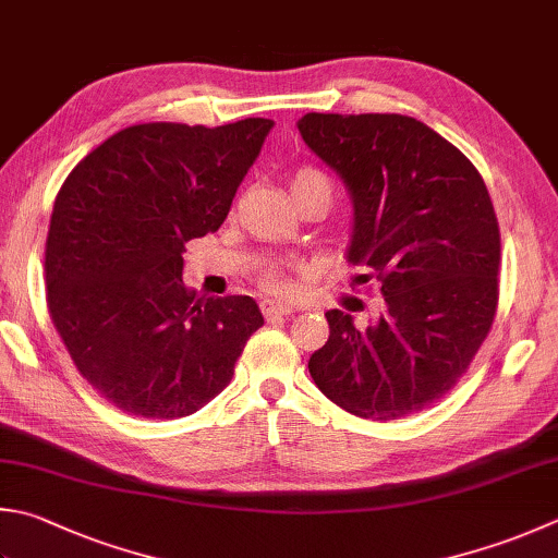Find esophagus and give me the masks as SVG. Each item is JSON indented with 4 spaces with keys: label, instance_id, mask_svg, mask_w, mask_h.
Instances as JSON below:
<instances>
[{
    "label": "esophagus",
    "instance_id": "obj_1",
    "mask_svg": "<svg viewBox=\"0 0 558 558\" xmlns=\"http://www.w3.org/2000/svg\"><path fill=\"white\" fill-rule=\"evenodd\" d=\"M262 313L267 315V318H283V315H291L293 308L291 306H281V303H275V301H262Z\"/></svg>",
    "mask_w": 558,
    "mask_h": 558
}]
</instances>
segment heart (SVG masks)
<instances>
[{"mask_svg": "<svg viewBox=\"0 0 558 558\" xmlns=\"http://www.w3.org/2000/svg\"><path fill=\"white\" fill-rule=\"evenodd\" d=\"M289 189H291V196H293V202H296V206L303 204V202H308V198H320V202L325 204V208H328L330 202H332V182H330V177L325 174L323 170H318V167H313V165L299 167V170L291 174ZM259 287L265 289V291H269V293H281L283 291V283H281V279L277 275H265V277H262L259 279Z\"/></svg>", "mask_w": 558, "mask_h": 558, "instance_id": "obj_1", "label": "heart"}]
</instances>
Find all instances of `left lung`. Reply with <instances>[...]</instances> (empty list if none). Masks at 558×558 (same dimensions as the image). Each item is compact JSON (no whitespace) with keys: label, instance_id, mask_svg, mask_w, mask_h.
Masks as SVG:
<instances>
[{"label":"left lung","instance_id":"8db88e82","mask_svg":"<svg viewBox=\"0 0 558 558\" xmlns=\"http://www.w3.org/2000/svg\"><path fill=\"white\" fill-rule=\"evenodd\" d=\"M299 131L354 204L347 259L369 267L384 315L356 328L328 311L315 386L347 413L398 420L457 386L498 308L500 228L469 157L401 113H306Z\"/></svg>","mask_w":558,"mask_h":558}]
</instances>
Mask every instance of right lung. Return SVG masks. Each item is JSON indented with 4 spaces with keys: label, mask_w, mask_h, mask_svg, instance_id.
Returning <instances> with one entry per match:
<instances>
[{
    "label": "right lung",
    "mask_w": 558,
    "mask_h": 558,
    "mask_svg": "<svg viewBox=\"0 0 558 558\" xmlns=\"http://www.w3.org/2000/svg\"><path fill=\"white\" fill-rule=\"evenodd\" d=\"M271 125H131L62 182L46 240L48 313L80 376L123 413H196L265 323L250 296L184 287L182 252L223 226Z\"/></svg>",
    "instance_id": "1"
}]
</instances>
